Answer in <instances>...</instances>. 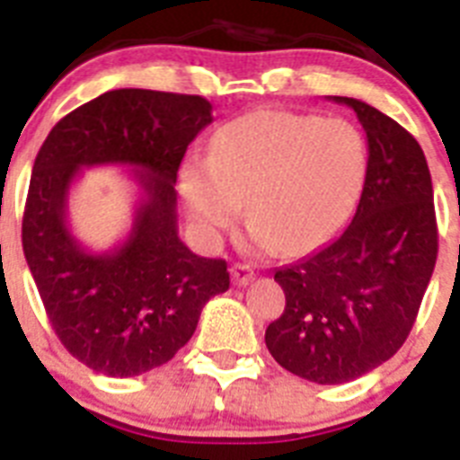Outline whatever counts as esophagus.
I'll use <instances>...</instances> for the list:
<instances>
[{
	"label": "esophagus",
	"instance_id": "1",
	"mask_svg": "<svg viewBox=\"0 0 460 460\" xmlns=\"http://www.w3.org/2000/svg\"><path fill=\"white\" fill-rule=\"evenodd\" d=\"M230 274H233L234 286H249L251 280L255 279L253 270H251L249 265H234L233 270H230Z\"/></svg>",
	"mask_w": 460,
	"mask_h": 460
}]
</instances>
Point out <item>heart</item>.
Instances as JSON below:
<instances>
[{
	"instance_id": "obj_1",
	"label": "heart",
	"mask_w": 460,
	"mask_h": 460,
	"mask_svg": "<svg viewBox=\"0 0 460 460\" xmlns=\"http://www.w3.org/2000/svg\"><path fill=\"white\" fill-rule=\"evenodd\" d=\"M368 149L343 117L258 110L214 136L209 156L181 165L195 227L217 239L242 214L255 251L308 253L339 233L367 180Z\"/></svg>"
}]
</instances>
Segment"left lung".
Instances as JSON below:
<instances>
[{
  "label": "left lung",
  "instance_id": "1",
  "mask_svg": "<svg viewBox=\"0 0 460 460\" xmlns=\"http://www.w3.org/2000/svg\"><path fill=\"white\" fill-rule=\"evenodd\" d=\"M367 180L352 223L299 262L276 270L286 311L265 343L286 371L341 385L373 371L408 339L438 258L433 184L420 142L364 101Z\"/></svg>",
  "mask_w": 460,
  "mask_h": 460
}]
</instances>
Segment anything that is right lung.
<instances>
[{
    "label": "right lung",
    "mask_w": 460,
    "mask_h": 460,
    "mask_svg": "<svg viewBox=\"0 0 460 460\" xmlns=\"http://www.w3.org/2000/svg\"><path fill=\"white\" fill-rule=\"evenodd\" d=\"M211 103L189 93L112 89L68 112L34 161L22 249L55 334L92 371L133 377L172 359L202 306L230 288L226 260L200 258L177 233V170ZM124 164L141 186L132 233L93 254L67 227L83 167Z\"/></svg>",
    "instance_id": "right-lung-1"
}]
</instances>
